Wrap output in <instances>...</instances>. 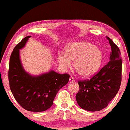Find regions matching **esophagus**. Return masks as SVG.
<instances>
[{
	"mask_svg": "<svg viewBox=\"0 0 130 130\" xmlns=\"http://www.w3.org/2000/svg\"><path fill=\"white\" fill-rule=\"evenodd\" d=\"M74 78L73 77H70L69 78V82L70 83H72V82H74Z\"/></svg>",
	"mask_w": 130,
	"mask_h": 130,
	"instance_id": "esophagus-1",
	"label": "esophagus"
}]
</instances>
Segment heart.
Returning a JSON list of instances; mask_svg holds the SVG:
<instances>
[{"instance_id":"obj_1","label":"heart","mask_w":130,"mask_h":130,"mask_svg":"<svg viewBox=\"0 0 130 130\" xmlns=\"http://www.w3.org/2000/svg\"><path fill=\"white\" fill-rule=\"evenodd\" d=\"M57 62L63 69L74 68L77 73L83 77L94 75L99 69L102 60V53L88 42L81 41L72 42L66 46L65 52H59Z\"/></svg>"}]
</instances>
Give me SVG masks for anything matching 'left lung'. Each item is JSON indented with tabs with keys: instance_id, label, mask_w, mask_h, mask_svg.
I'll return each instance as SVG.
<instances>
[{
	"instance_id": "obj_1",
	"label": "left lung",
	"mask_w": 130,
	"mask_h": 130,
	"mask_svg": "<svg viewBox=\"0 0 130 130\" xmlns=\"http://www.w3.org/2000/svg\"><path fill=\"white\" fill-rule=\"evenodd\" d=\"M106 38L111 46L108 62L90 80L78 81L80 90L76 94V101L86 111L94 112L104 108L120 88L122 66L120 52L111 39Z\"/></svg>"
}]
</instances>
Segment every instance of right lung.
Returning <instances> with one entry per match:
<instances>
[{"label":"right lung","instance_id":"right-lung-1","mask_svg":"<svg viewBox=\"0 0 130 130\" xmlns=\"http://www.w3.org/2000/svg\"><path fill=\"white\" fill-rule=\"evenodd\" d=\"M30 37H25L13 50L8 80L13 96L21 107L28 111L39 112L52 106L57 93L67 84L70 76L57 73L53 70L36 76L26 72L20 58V50L25 46Z\"/></svg>","mask_w":130,"mask_h":130}]
</instances>
